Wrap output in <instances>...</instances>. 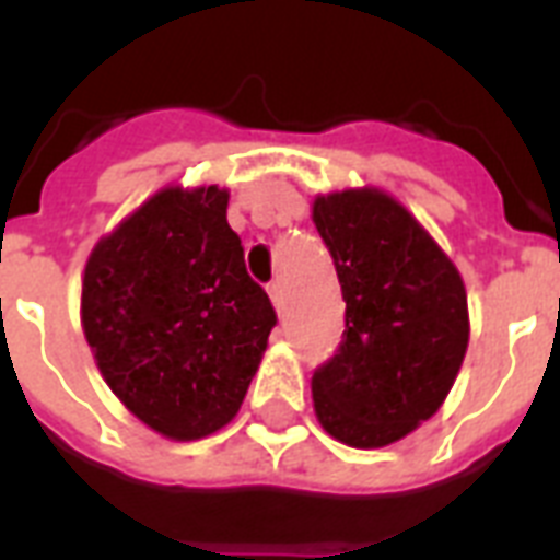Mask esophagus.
Returning <instances> with one entry per match:
<instances>
[{
    "label": "esophagus",
    "instance_id": "esophagus-1",
    "mask_svg": "<svg viewBox=\"0 0 560 560\" xmlns=\"http://www.w3.org/2000/svg\"><path fill=\"white\" fill-rule=\"evenodd\" d=\"M267 293H270L272 305L281 311V307H284V288H281V281L279 279L270 281V284H267Z\"/></svg>",
    "mask_w": 560,
    "mask_h": 560
}]
</instances>
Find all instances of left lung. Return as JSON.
<instances>
[{"label": "left lung", "instance_id": "obj_1", "mask_svg": "<svg viewBox=\"0 0 560 560\" xmlns=\"http://www.w3.org/2000/svg\"><path fill=\"white\" fill-rule=\"evenodd\" d=\"M314 223L346 299L342 342L314 369L319 424L351 447L412 433L447 398L468 349V296L451 258L386 194H328Z\"/></svg>", "mask_w": 560, "mask_h": 560}]
</instances>
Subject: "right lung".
Masks as SVG:
<instances>
[{
	"label": "right lung",
	"mask_w": 560,
	"mask_h": 560,
	"mask_svg": "<svg viewBox=\"0 0 560 560\" xmlns=\"http://www.w3.org/2000/svg\"><path fill=\"white\" fill-rule=\"evenodd\" d=\"M218 186L165 188L92 249L83 334L109 389L156 433L191 442L244 404L279 323L246 272Z\"/></svg>",
	"instance_id": "obj_1"
}]
</instances>
